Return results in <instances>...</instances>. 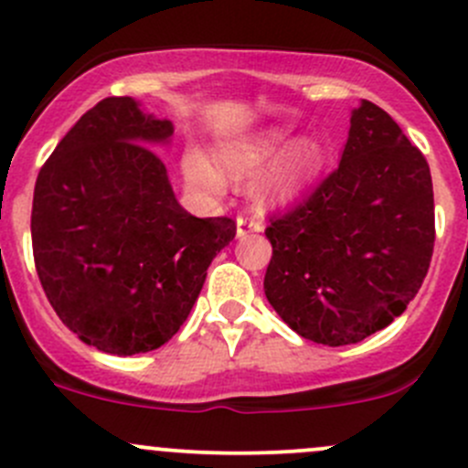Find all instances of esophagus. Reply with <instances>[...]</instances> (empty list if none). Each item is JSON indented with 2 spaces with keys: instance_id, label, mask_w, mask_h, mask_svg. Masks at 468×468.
<instances>
[{
  "instance_id": "34e87169",
  "label": "esophagus",
  "mask_w": 468,
  "mask_h": 468,
  "mask_svg": "<svg viewBox=\"0 0 468 468\" xmlns=\"http://www.w3.org/2000/svg\"><path fill=\"white\" fill-rule=\"evenodd\" d=\"M262 230V224L258 217L253 215H239L238 217V238H249V235H256Z\"/></svg>"
}]
</instances>
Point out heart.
Wrapping results in <instances>:
<instances>
[{"instance_id":"heart-1","label":"heart","mask_w":468,"mask_h":468,"mask_svg":"<svg viewBox=\"0 0 468 468\" xmlns=\"http://www.w3.org/2000/svg\"><path fill=\"white\" fill-rule=\"evenodd\" d=\"M267 163L271 165L258 181V197L262 201H287L313 181L324 163V151L317 140L292 143L290 126H269L219 151V165L229 176H249ZM186 176L192 187L206 195H219L226 187L219 169L204 155L192 154L186 160Z\"/></svg>"}]
</instances>
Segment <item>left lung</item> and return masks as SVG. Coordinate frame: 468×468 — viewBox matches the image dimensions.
Returning <instances> with one entry per match:
<instances>
[{
    "label": "left lung",
    "instance_id": "obj_1",
    "mask_svg": "<svg viewBox=\"0 0 468 468\" xmlns=\"http://www.w3.org/2000/svg\"><path fill=\"white\" fill-rule=\"evenodd\" d=\"M264 294L310 342L357 344L417 296L435 249L428 160L371 101L353 111L339 167L269 215Z\"/></svg>",
    "mask_w": 468,
    "mask_h": 468
}]
</instances>
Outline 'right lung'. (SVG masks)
<instances>
[{
	"mask_svg": "<svg viewBox=\"0 0 468 468\" xmlns=\"http://www.w3.org/2000/svg\"><path fill=\"white\" fill-rule=\"evenodd\" d=\"M172 131L131 97L101 99L60 140L33 190L42 290L81 342L112 356L169 342L212 258L238 233L230 217L199 219L178 206L149 146Z\"/></svg>",
	"mask_w": 468,
	"mask_h": 468,
	"instance_id": "1",
	"label": "right lung"
}]
</instances>
